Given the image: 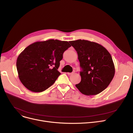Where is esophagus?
I'll return each mask as SVG.
<instances>
[{"instance_id":"obj_1","label":"esophagus","mask_w":133,"mask_h":133,"mask_svg":"<svg viewBox=\"0 0 133 133\" xmlns=\"http://www.w3.org/2000/svg\"><path fill=\"white\" fill-rule=\"evenodd\" d=\"M74 73V72H72V73H67V74L68 75H72V74H73Z\"/></svg>"}]
</instances>
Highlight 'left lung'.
<instances>
[{
	"label": "left lung",
	"instance_id": "8db88e82",
	"mask_svg": "<svg viewBox=\"0 0 133 133\" xmlns=\"http://www.w3.org/2000/svg\"><path fill=\"white\" fill-rule=\"evenodd\" d=\"M78 55L81 82L75 85L86 95L98 94L114 78L115 67L110 53L101 45L85 40L69 41Z\"/></svg>",
	"mask_w": 133,
	"mask_h": 133
}]
</instances>
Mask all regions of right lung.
I'll return each mask as SVG.
<instances>
[{"mask_svg": "<svg viewBox=\"0 0 133 133\" xmlns=\"http://www.w3.org/2000/svg\"><path fill=\"white\" fill-rule=\"evenodd\" d=\"M71 46L68 41L51 39L27 47L16 63L24 86L33 92H43L51 86L61 74L58 69L63 53Z\"/></svg>", "mask_w": 133, "mask_h": 133, "instance_id": "add662e5", "label": "right lung"}]
</instances>
